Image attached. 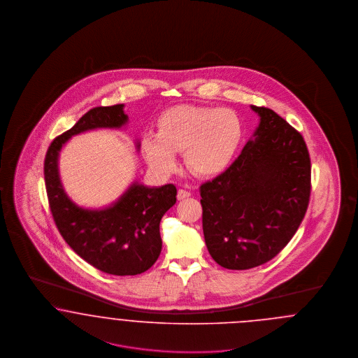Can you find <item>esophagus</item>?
Listing matches in <instances>:
<instances>
[{
    "label": "esophagus",
    "mask_w": 358,
    "mask_h": 358,
    "mask_svg": "<svg viewBox=\"0 0 358 358\" xmlns=\"http://www.w3.org/2000/svg\"><path fill=\"white\" fill-rule=\"evenodd\" d=\"M188 196H191V192H189V191L183 189V188H180V189L178 191V199H179V201H183V199H186Z\"/></svg>",
    "instance_id": "34e87169"
}]
</instances>
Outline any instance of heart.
I'll list each match as a JSON object with an SVG mask.
<instances>
[{"label": "heart", "mask_w": 358, "mask_h": 358, "mask_svg": "<svg viewBox=\"0 0 358 358\" xmlns=\"http://www.w3.org/2000/svg\"><path fill=\"white\" fill-rule=\"evenodd\" d=\"M156 134H145L141 150L155 171L169 173L176 166L175 152L183 151L187 169L199 176H213L227 169L236 154L243 123L230 108L176 106L156 122Z\"/></svg>", "instance_id": "heart-1"}]
</instances>
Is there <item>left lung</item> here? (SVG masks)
Listing matches in <instances>:
<instances>
[{
	"instance_id": "8db88e82",
	"label": "left lung",
	"mask_w": 358,
	"mask_h": 358,
	"mask_svg": "<svg viewBox=\"0 0 358 358\" xmlns=\"http://www.w3.org/2000/svg\"><path fill=\"white\" fill-rule=\"evenodd\" d=\"M233 164L201 186L203 234L213 259L248 270L273 259L296 234L310 196V157L299 132L273 109Z\"/></svg>"
}]
</instances>
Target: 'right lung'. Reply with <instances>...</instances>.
Wrapping results in <instances>:
<instances>
[{
	"instance_id": "right-lung-1",
	"label": "right lung",
	"mask_w": 358,
	"mask_h": 358,
	"mask_svg": "<svg viewBox=\"0 0 358 358\" xmlns=\"http://www.w3.org/2000/svg\"><path fill=\"white\" fill-rule=\"evenodd\" d=\"M127 123L124 104L91 109L52 141L44 163L49 206L62 238L84 261L112 275H136L155 264L162 251L159 224L176 203V187H150L134 180L108 206L83 207L65 192L59 159L72 136L94 129H122ZM135 148L139 151L138 139Z\"/></svg>"
}]
</instances>
